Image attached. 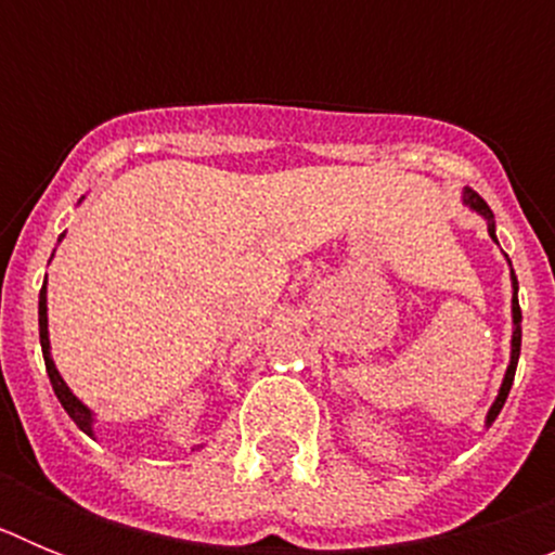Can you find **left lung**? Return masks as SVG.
<instances>
[{
    "instance_id": "8db88e82",
    "label": "left lung",
    "mask_w": 555,
    "mask_h": 555,
    "mask_svg": "<svg viewBox=\"0 0 555 555\" xmlns=\"http://www.w3.org/2000/svg\"><path fill=\"white\" fill-rule=\"evenodd\" d=\"M464 203H467L473 210H478L480 217L487 219V222H489V235H492V238H494V214H492V210H489V205L483 203V199H480L473 189L464 191ZM494 242H498V238H494ZM512 286H514V297H512V317H514L512 361H508V370H506V377H503V386H500L498 400H494V405H492V409H489V414H487V425L494 423V416L500 414V409H503V403H506V397H508V391H512V384H514V372H517V361H519V341H522V327H519V322H522V311H519L517 274H514V269H512Z\"/></svg>"
}]
</instances>
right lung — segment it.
<instances>
[{
	"label": "right lung",
	"instance_id": "1",
	"mask_svg": "<svg viewBox=\"0 0 555 555\" xmlns=\"http://www.w3.org/2000/svg\"><path fill=\"white\" fill-rule=\"evenodd\" d=\"M38 331H41V350H43V364H47V375H49V384H52V389H55L57 400H61V405L66 409V414L72 416L77 423V428L86 430L88 436H94V430H91V423H94V416H91V411L86 409V405L77 400L72 391H68V386L63 384L61 372L55 370V361H52V356H49V331H47V283H43L41 294H38Z\"/></svg>",
	"mask_w": 555,
	"mask_h": 555
}]
</instances>
